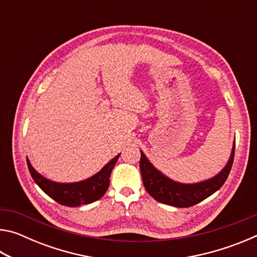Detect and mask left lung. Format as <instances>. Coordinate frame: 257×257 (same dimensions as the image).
<instances>
[{
    "label": "left lung",
    "instance_id": "1",
    "mask_svg": "<svg viewBox=\"0 0 257 257\" xmlns=\"http://www.w3.org/2000/svg\"><path fill=\"white\" fill-rule=\"evenodd\" d=\"M233 158L234 144L229 161L222 170L210 179L195 184H181L164 176L150 162L142 151L139 168L145 189L154 199L171 206L189 207L204 201L222 187L231 170Z\"/></svg>",
    "mask_w": 257,
    "mask_h": 257
}]
</instances>
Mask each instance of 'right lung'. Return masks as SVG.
Segmentation results:
<instances>
[{
    "label": "right lung",
    "mask_w": 257,
    "mask_h": 257,
    "mask_svg": "<svg viewBox=\"0 0 257 257\" xmlns=\"http://www.w3.org/2000/svg\"><path fill=\"white\" fill-rule=\"evenodd\" d=\"M120 154L113 158L110 162L106 163L97 173H95L88 179L77 182H55L47 179L41 173H38L27 159V165L30 175L38 187L58 202L61 205L76 207L82 204H90L101 198L106 193L110 185V176L118 161Z\"/></svg>",
    "instance_id": "add662e5"
}]
</instances>
